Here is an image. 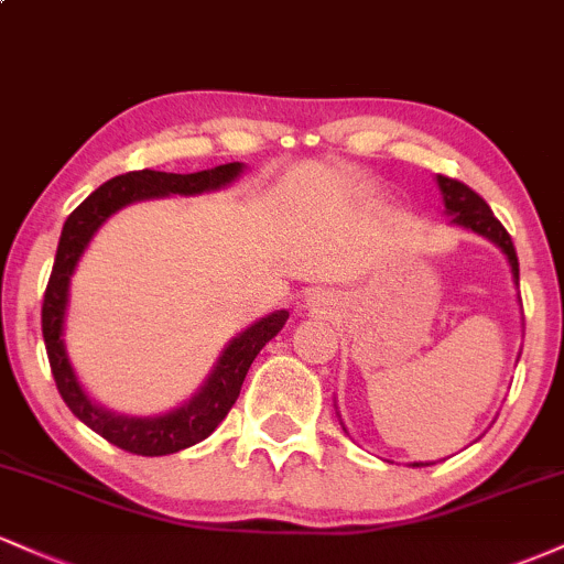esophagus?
<instances>
[{"label": "esophagus", "instance_id": "esophagus-1", "mask_svg": "<svg viewBox=\"0 0 564 564\" xmlns=\"http://www.w3.org/2000/svg\"><path fill=\"white\" fill-rule=\"evenodd\" d=\"M307 307H310V310H323V307H326V296L313 294V296H310V300H307Z\"/></svg>", "mask_w": 564, "mask_h": 564}]
</instances>
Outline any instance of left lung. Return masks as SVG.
I'll list each match as a JSON object with an SVG mask.
<instances>
[{
    "label": "left lung",
    "instance_id": "left-lung-1",
    "mask_svg": "<svg viewBox=\"0 0 564 564\" xmlns=\"http://www.w3.org/2000/svg\"><path fill=\"white\" fill-rule=\"evenodd\" d=\"M435 180L440 187V196H443V204H445V215L451 217V225L467 228L471 232H477V236L488 238L490 243H496L498 249L503 251V257H507L509 270H511V281H514V286L520 289V262H517L514 243H511L509 232L503 230V225L494 217L490 206L485 204V200L477 196L471 187L458 183V180L443 177V174H437ZM517 300H520V291H517ZM411 467H430V464L413 462Z\"/></svg>",
    "mask_w": 564,
    "mask_h": 564
}]
</instances>
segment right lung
Listing matches in <instances>:
<instances>
[{
  "mask_svg": "<svg viewBox=\"0 0 564 564\" xmlns=\"http://www.w3.org/2000/svg\"><path fill=\"white\" fill-rule=\"evenodd\" d=\"M243 170L246 164L232 161V164H219L215 170L193 174L153 170L119 174V177L102 183L95 193H89L70 212L66 225H63L53 275H50L42 304L44 347H47L50 366H53L57 392L74 411V416L100 437H106L108 443L119 445L121 451L138 453V456H170V453L191 448V445L209 437L219 422L228 416L238 394H241V384L249 366L254 364L260 349L281 332L283 323L289 321V313L286 310H275V313L251 323L238 336H232L228 345H225L223 355L217 358L209 377L183 405L172 408L166 413H156V416H129V413L108 411L106 405L95 403L82 387L74 366H70L66 339H63L70 300V278L79 268L82 254L87 251L95 232L119 209H124L129 204H138V200L200 196V193L223 191V187L236 183Z\"/></svg>",
  "mask_w": 564,
  "mask_h": 564,
  "instance_id": "add662e5",
  "label": "right lung"
}]
</instances>
